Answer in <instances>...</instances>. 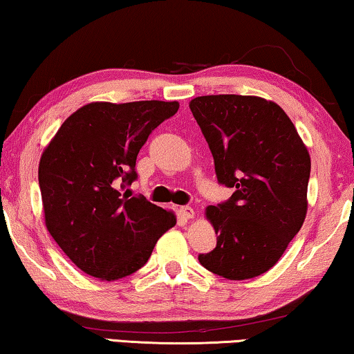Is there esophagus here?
Instances as JSON below:
<instances>
[{"label":"esophagus","instance_id":"esophagus-1","mask_svg":"<svg viewBox=\"0 0 354 354\" xmlns=\"http://www.w3.org/2000/svg\"><path fill=\"white\" fill-rule=\"evenodd\" d=\"M179 214H181L184 219H192L195 216V211L191 207H181L179 208Z\"/></svg>","mask_w":354,"mask_h":354}]
</instances>
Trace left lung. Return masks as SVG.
Listing matches in <instances>:
<instances>
[{"mask_svg": "<svg viewBox=\"0 0 354 354\" xmlns=\"http://www.w3.org/2000/svg\"><path fill=\"white\" fill-rule=\"evenodd\" d=\"M209 146L218 181L235 192L205 209L218 243L200 254L227 279L275 266L307 216L310 154L288 114L252 95H205L189 103Z\"/></svg>", "mask_w": 354, "mask_h": 354, "instance_id": "8db88e82", "label": "left lung"}]
</instances>
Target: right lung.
<instances>
[{
	"label": "right lung",
	"instance_id": "add662e5",
	"mask_svg": "<svg viewBox=\"0 0 354 354\" xmlns=\"http://www.w3.org/2000/svg\"><path fill=\"white\" fill-rule=\"evenodd\" d=\"M178 102H95L73 113L46 146L39 187L46 227L76 267L102 281L129 277L176 224L173 211L124 192L147 136Z\"/></svg>",
	"mask_w": 354,
	"mask_h": 354
}]
</instances>
